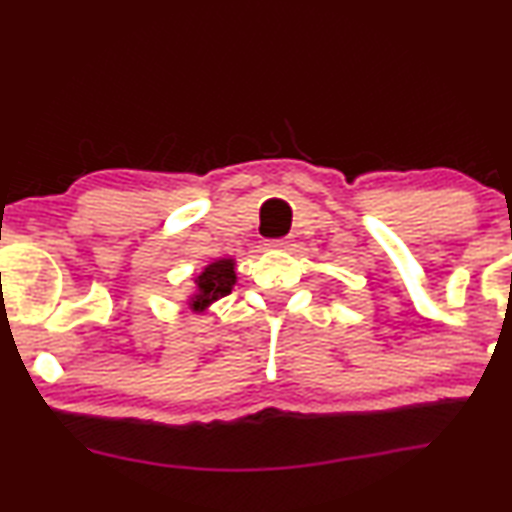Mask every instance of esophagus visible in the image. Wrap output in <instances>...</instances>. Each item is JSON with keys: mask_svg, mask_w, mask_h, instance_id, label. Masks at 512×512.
Listing matches in <instances>:
<instances>
[{"mask_svg": "<svg viewBox=\"0 0 512 512\" xmlns=\"http://www.w3.org/2000/svg\"><path fill=\"white\" fill-rule=\"evenodd\" d=\"M266 246H269L271 250H285L287 246H290V241H287V239H271V241H266Z\"/></svg>", "mask_w": 512, "mask_h": 512, "instance_id": "34e87169", "label": "esophagus"}]
</instances>
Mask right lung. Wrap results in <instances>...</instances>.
I'll use <instances>...</instances> for the list:
<instances>
[{"label":"right lung","instance_id":"obj_1","mask_svg":"<svg viewBox=\"0 0 512 512\" xmlns=\"http://www.w3.org/2000/svg\"><path fill=\"white\" fill-rule=\"evenodd\" d=\"M236 280V273H234V262L232 259H218V262L208 264L204 273L197 276V287L199 292L194 294L192 299V308H204L211 304V301L220 299V297H227L229 292H232V285Z\"/></svg>","mask_w":512,"mask_h":512}]
</instances>
